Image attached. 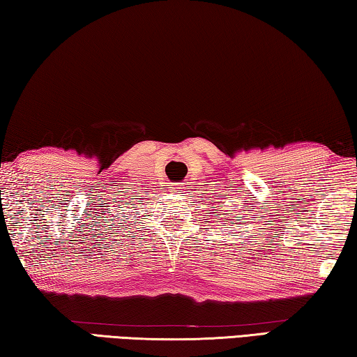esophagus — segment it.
<instances>
[{
  "label": "esophagus",
  "mask_w": 357,
  "mask_h": 357,
  "mask_svg": "<svg viewBox=\"0 0 357 357\" xmlns=\"http://www.w3.org/2000/svg\"><path fill=\"white\" fill-rule=\"evenodd\" d=\"M182 185L180 183H174V185H171V191H174V192H182Z\"/></svg>",
  "instance_id": "obj_1"
}]
</instances>
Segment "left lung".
<instances>
[{
    "label": "left lung",
    "mask_w": 357,
    "mask_h": 357,
    "mask_svg": "<svg viewBox=\"0 0 357 357\" xmlns=\"http://www.w3.org/2000/svg\"><path fill=\"white\" fill-rule=\"evenodd\" d=\"M238 218H241V217H238ZM229 223H234V221H229Z\"/></svg>",
    "instance_id": "obj_1"
}]
</instances>
